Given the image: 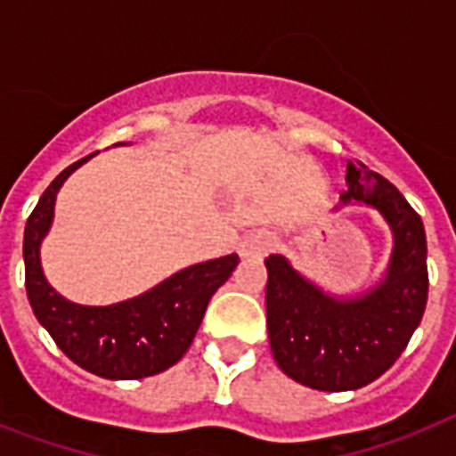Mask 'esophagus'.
<instances>
[{"label": "esophagus", "instance_id": "obj_1", "mask_svg": "<svg viewBox=\"0 0 456 456\" xmlns=\"http://www.w3.org/2000/svg\"><path fill=\"white\" fill-rule=\"evenodd\" d=\"M272 246H274V236L270 232H265V229H256V232H250V234H246L241 239V243H239V256L243 260H260V257L270 253Z\"/></svg>", "mask_w": 456, "mask_h": 456}]
</instances>
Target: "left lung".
Here are the masks:
<instances>
[{
  "mask_svg": "<svg viewBox=\"0 0 456 456\" xmlns=\"http://www.w3.org/2000/svg\"><path fill=\"white\" fill-rule=\"evenodd\" d=\"M343 206L374 208L393 234L388 267L371 289L333 296L300 274L289 257L270 256L267 333L289 379L307 388L357 390L388 371L424 317L428 298L426 232L417 210L379 172L347 163Z\"/></svg>",
  "mask_w": 456,
  "mask_h": 456,
  "instance_id": "left-lung-1",
  "label": "left lung"
}]
</instances>
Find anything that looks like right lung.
Returning a JSON list of instances; mask_svg holds the SVG:
<instances>
[{
    "label": "right lung",
    "mask_w": 456,
    "mask_h": 456,
    "mask_svg": "<svg viewBox=\"0 0 456 456\" xmlns=\"http://www.w3.org/2000/svg\"><path fill=\"white\" fill-rule=\"evenodd\" d=\"M85 160L87 158L61 172L28 217L23 236L28 300L39 324L77 367L110 381L160 374L184 357L203 322L208 303L232 277L239 256L232 253L184 267L123 303H70L46 281L39 246L52 229L56 193Z\"/></svg>",
    "instance_id": "add662e5"
}]
</instances>
